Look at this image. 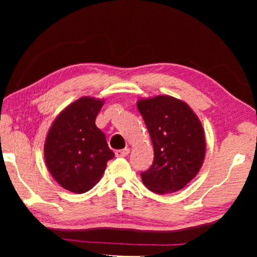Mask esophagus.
I'll list each match as a JSON object with an SVG mask.
<instances>
[{
  "label": "esophagus",
  "mask_w": 257,
  "mask_h": 257,
  "mask_svg": "<svg viewBox=\"0 0 257 257\" xmlns=\"http://www.w3.org/2000/svg\"><path fill=\"white\" fill-rule=\"evenodd\" d=\"M129 152H130L129 147H125V149H123V150L115 151V156H116V158H123V156L129 154Z\"/></svg>",
  "instance_id": "obj_1"
}]
</instances>
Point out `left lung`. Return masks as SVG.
<instances>
[{"label": "left lung", "mask_w": 257, "mask_h": 257, "mask_svg": "<svg viewBox=\"0 0 257 257\" xmlns=\"http://www.w3.org/2000/svg\"><path fill=\"white\" fill-rule=\"evenodd\" d=\"M137 107L154 147L153 164L141 173L143 184L160 195L182 189L197 176L205 158L201 121L188 104L169 95L139 98Z\"/></svg>", "instance_id": "8db88e82"}]
</instances>
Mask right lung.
Wrapping results in <instances>:
<instances>
[{
	"label": "right lung",
	"instance_id": "add662e5",
	"mask_svg": "<svg viewBox=\"0 0 257 257\" xmlns=\"http://www.w3.org/2000/svg\"><path fill=\"white\" fill-rule=\"evenodd\" d=\"M103 104L104 99L80 97L59 113L47 133L46 167L55 181L71 193L92 189L101 180L107 161L114 158L105 135L95 124Z\"/></svg>",
	"mask_w": 257,
	"mask_h": 257
}]
</instances>
